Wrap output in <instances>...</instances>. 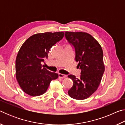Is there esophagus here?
Returning <instances> with one entry per match:
<instances>
[{
    "mask_svg": "<svg viewBox=\"0 0 125 125\" xmlns=\"http://www.w3.org/2000/svg\"><path fill=\"white\" fill-rule=\"evenodd\" d=\"M58 77L59 78H64L67 77L66 75L65 74H61V73H59L58 74Z\"/></svg>",
    "mask_w": 125,
    "mask_h": 125,
    "instance_id": "1",
    "label": "esophagus"
}]
</instances>
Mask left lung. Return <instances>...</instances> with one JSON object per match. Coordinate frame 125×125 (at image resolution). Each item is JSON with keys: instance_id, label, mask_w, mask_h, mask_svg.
Returning <instances> with one entry per match:
<instances>
[{"instance_id": "obj_1", "label": "left lung", "mask_w": 125, "mask_h": 125, "mask_svg": "<svg viewBox=\"0 0 125 125\" xmlns=\"http://www.w3.org/2000/svg\"><path fill=\"white\" fill-rule=\"evenodd\" d=\"M65 36L75 48V61L81 69L79 78L68 75L73 85L68 93L73 99L84 100L92 95L100 84L105 71L102 48L88 33L66 31Z\"/></svg>"}]
</instances>
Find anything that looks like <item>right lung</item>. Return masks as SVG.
Wrapping results in <instances>:
<instances>
[{
  "label": "right lung",
  "instance_id": "obj_1",
  "mask_svg": "<svg viewBox=\"0 0 125 125\" xmlns=\"http://www.w3.org/2000/svg\"><path fill=\"white\" fill-rule=\"evenodd\" d=\"M63 32L36 33L28 38L16 58V78L21 89L32 96L43 94L52 80L58 77L41 64L53 46L64 37Z\"/></svg>",
  "mask_w": 125,
  "mask_h": 125
}]
</instances>
